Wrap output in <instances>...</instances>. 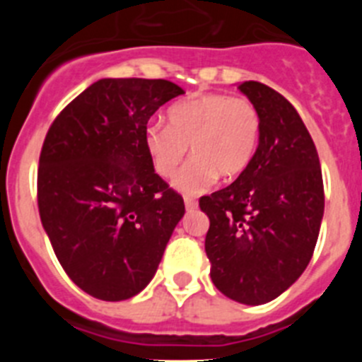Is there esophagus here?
<instances>
[{"instance_id": "34e87169", "label": "esophagus", "mask_w": 362, "mask_h": 362, "mask_svg": "<svg viewBox=\"0 0 362 362\" xmlns=\"http://www.w3.org/2000/svg\"><path fill=\"white\" fill-rule=\"evenodd\" d=\"M185 206H187L188 212H192V210L197 209V201L194 197H185Z\"/></svg>"}]
</instances>
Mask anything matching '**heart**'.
Wrapping results in <instances>:
<instances>
[{"label": "heart", "instance_id": "obj_1", "mask_svg": "<svg viewBox=\"0 0 362 362\" xmlns=\"http://www.w3.org/2000/svg\"><path fill=\"white\" fill-rule=\"evenodd\" d=\"M261 117L252 101L228 94H197L168 108V124L153 121L145 130V146L161 177H170L187 156L174 187L183 194H201L248 168L257 150Z\"/></svg>", "mask_w": 362, "mask_h": 362}]
</instances>
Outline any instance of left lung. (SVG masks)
<instances>
[{
    "mask_svg": "<svg viewBox=\"0 0 362 362\" xmlns=\"http://www.w3.org/2000/svg\"><path fill=\"white\" fill-rule=\"evenodd\" d=\"M239 90L261 117L248 168L223 190L199 199L210 219L204 250L216 288L243 305H264L308 267L325 214L321 163L305 123L270 86Z\"/></svg>",
    "mask_w": 362,
    "mask_h": 362,
    "instance_id": "obj_1",
    "label": "left lung"
}]
</instances>
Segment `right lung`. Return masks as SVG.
Instances as JSON below:
<instances>
[{"instance_id": "obj_1", "label": "right lung", "mask_w": 362, "mask_h": 362, "mask_svg": "<svg viewBox=\"0 0 362 362\" xmlns=\"http://www.w3.org/2000/svg\"><path fill=\"white\" fill-rule=\"evenodd\" d=\"M181 94L166 79H99L45 137L41 223L66 276L95 299L141 292L185 216L183 197L156 174L145 146L153 112Z\"/></svg>"}]
</instances>
